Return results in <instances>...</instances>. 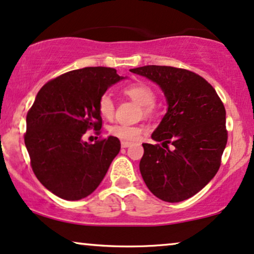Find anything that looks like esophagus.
Instances as JSON below:
<instances>
[{
  "label": "esophagus",
  "instance_id": "obj_1",
  "mask_svg": "<svg viewBox=\"0 0 254 254\" xmlns=\"http://www.w3.org/2000/svg\"><path fill=\"white\" fill-rule=\"evenodd\" d=\"M129 146H130V142H128V141H122L121 142V147L127 148V147H129Z\"/></svg>",
  "mask_w": 254,
  "mask_h": 254
}]
</instances>
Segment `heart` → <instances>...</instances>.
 Segmentation results:
<instances>
[{"label": "heart", "mask_w": 254, "mask_h": 254, "mask_svg": "<svg viewBox=\"0 0 254 254\" xmlns=\"http://www.w3.org/2000/svg\"><path fill=\"white\" fill-rule=\"evenodd\" d=\"M124 94L135 101L136 103L144 107L146 114H150L152 110V104L156 101V92L150 85L146 83H133L124 89ZM98 112L102 118L112 119L115 113V103L110 94H103L98 100ZM109 132L115 138L122 141H136L142 133V128L136 126H127V125H115L110 127Z\"/></svg>", "instance_id": "b5f03b06"}]
</instances>
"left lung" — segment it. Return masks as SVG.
<instances>
[{
  "label": "left lung",
  "instance_id": "left-lung-1",
  "mask_svg": "<svg viewBox=\"0 0 254 254\" xmlns=\"http://www.w3.org/2000/svg\"><path fill=\"white\" fill-rule=\"evenodd\" d=\"M159 86L166 114L152 133L162 145L142 144L139 169L145 184L170 203L196 195L216 175L227 144L226 110L215 89L191 71L147 65L130 68ZM174 146L169 150L167 145Z\"/></svg>",
  "mask_w": 254,
  "mask_h": 254
}]
</instances>
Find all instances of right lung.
Returning <instances> with one entry per match:
<instances>
[{
  "mask_svg": "<svg viewBox=\"0 0 254 254\" xmlns=\"http://www.w3.org/2000/svg\"><path fill=\"white\" fill-rule=\"evenodd\" d=\"M126 78L112 67H83L57 77L38 92L27 114L25 145L34 175L58 197L77 201L94 192L120 152L115 136L88 144L83 135L89 128L101 129L98 100Z\"/></svg>",
  "mask_w": 254,
  "mask_h": 254,
  "instance_id": "add662e5",
  "label": "right lung"
}]
</instances>
